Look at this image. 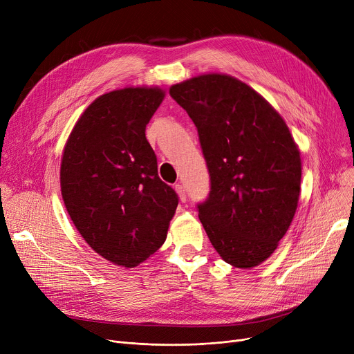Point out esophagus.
Masks as SVG:
<instances>
[{"label":"esophagus","mask_w":354,"mask_h":354,"mask_svg":"<svg viewBox=\"0 0 354 354\" xmlns=\"http://www.w3.org/2000/svg\"><path fill=\"white\" fill-rule=\"evenodd\" d=\"M175 191L178 192L180 202H185V201H187V191H185V188L182 187L180 183H176V185H175Z\"/></svg>","instance_id":"esophagus-1"}]
</instances>
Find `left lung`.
<instances>
[{
  "instance_id": "8db88e82",
  "label": "left lung",
  "mask_w": 354,
  "mask_h": 354,
  "mask_svg": "<svg viewBox=\"0 0 354 354\" xmlns=\"http://www.w3.org/2000/svg\"><path fill=\"white\" fill-rule=\"evenodd\" d=\"M171 97L196 126L209 194L196 208L218 254L251 268L274 252L297 209L301 159L283 118L245 83L203 74Z\"/></svg>"
}]
</instances>
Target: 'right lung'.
<instances>
[{"label":"right lung","instance_id":"1","mask_svg":"<svg viewBox=\"0 0 354 354\" xmlns=\"http://www.w3.org/2000/svg\"><path fill=\"white\" fill-rule=\"evenodd\" d=\"M163 97L158 87L106 93L84 110L63 153L62 195L73 224L99 255L126 268L165 243L179 202L145 136Z\"/></svg>","mask_w":354,"mask_h":354}]
</instances>
